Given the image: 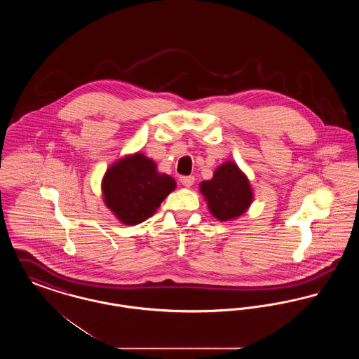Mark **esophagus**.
<instances>
[{"mask_svg":"<svg viewBox=\"0 0 359 359\" xmlns=\"http://www.w3.org/2000/svg\"><path fill=\"white\" fill-rule=\"evenodd\" d=\"M195 182V177L194 176H182L180 177V183L184 186V187H191Z\"/></svg>","mask_w":359,"mask_h":359,"instance_id":"esophagus-1","label":"esophagus"}]
</instances>
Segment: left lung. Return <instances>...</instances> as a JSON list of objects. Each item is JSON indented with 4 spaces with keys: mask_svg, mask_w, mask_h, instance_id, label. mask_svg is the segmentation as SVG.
I'll list each match as a JSON object with an SVG mask.
<instances>
[{
    "mask_svg": "<svg viewBox=\"0 0 359 359\" xmlns=\"http://www.w3.org/2000/svg\"><path fill=\"white\" fill-rule=\"evenodd\" d=\"M199 189L212 217L222 222L243 215L255 198L248 176L231 160L221 164L214 171L212 179L203 180Z\"/></svg>",
    "mask_w": 359,
    "mask_h": 359,
    "instance_id": "8db88e82",
    "label": "left lung"
}]
</instances>
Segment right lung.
I'll use <instances>...</instances> for the list:
<instances>
[{"mask_svg": "<svg viewBox=\"0 0 359 359\" xmlns=\"http://www.w3.org/2000/svg\"><path fill=\"white\" fill-rule=\"evenodd\" d=\"M175 188V179L157 171L154 160L141 152L126 154L113 163L101 183L104 205L126 226L152 217Z\"/></svg>", "mask_w": 359, "mask_h": 359, "instance_id": "1", "label": "right lung"}]
</instances>
